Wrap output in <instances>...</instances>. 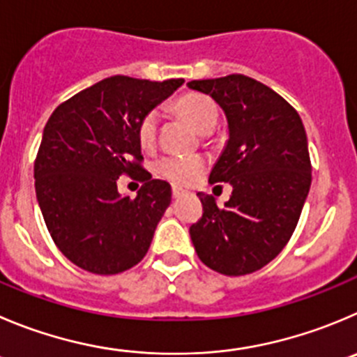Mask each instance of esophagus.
Returning <instances> with one entry per match:
<instances>
[{
	"mask_svg": "<svg viewBox=\"0 0 357 357\" xmlns=\"http://www.w3.org/2000/svg\"><path fill=\"white\" fill-rule=\"evenodd\" d=\"M183 195H186V190L179 188V186H172V197H174V199H181Z\"/></svg>",
	"mask_w": 357,
	"mask_h": 357,
	"instance_id": "esophagus-1",
	"label": "esophagus"
}]
</instances>
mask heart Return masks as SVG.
<instances>
[{"instance_id": "obj_1", "label": "heart", "mask_w": 357, "mask_h": 357, "mask_svg": "<svg viewBox=\"0 0 357 357\" xmlns=\"http://www.w3.org/2000/svg\"><path fill=\"white\" fill-rule=\"evenodd\" d=\"M178 111L188 119L199 132H209L215 128L218 119V109L211 98L199 93H188L181 96L176 103ZM160 114L156 109L146 112L137 126V137L142 148L151 149L158 135ZM204 158L197 155H171L163 156L155 163V172L167 181L176 185H190L194 183L204 171Z\"/></svg>"}]
</instances>
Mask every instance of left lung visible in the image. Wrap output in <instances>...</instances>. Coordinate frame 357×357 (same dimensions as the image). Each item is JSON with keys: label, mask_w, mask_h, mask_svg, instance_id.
<instances>
[{"label": "left lung", "mask_w": 357, "mask_h": 357, "mask_svg": "<svg viewBox=\"0 0 357 357\" xmlns=\"http://www.w3.org/2000/svg\"><path fill=\"white\" fill-rule=\"evenodd\" d=\"M186 86L224 109L229 141L209 183L232 186L224 208L199 192L202 218L190 238L213 271L248 275L271 262L298 225L312 185L305 126L287 100L241 73Z\"/></svg>", "instance_id": "obj_1"}]
</instances>
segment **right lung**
Here are the masks:
<instances>
[{
  "instance_id": "1",
  "label": "right lung",
  "mask_w": 357,
  "mask_h": 357,
  "mask_svg": "<svg viewBox=\"0 0 357 357\" xmlns=\"http://www.w3.org/2000/svg\"><path fill=\"white\" fill-rule=\"evenodd\" d=\"M183 79L163 82L114 75L56 107L35 160L36 201L56 246L95 275H116L148 254L171 185L142 169L139 121ZM143 181L138 197L117 192L119 175Z\"/></svg>"
}]
</instances>
